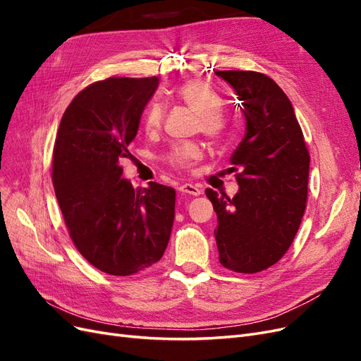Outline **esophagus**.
I'll list each match as a JSON object with an SVG mask.
<instances>
[{
	"mask_svg": "<svg viewBox=\"0 0 361 361\" xmlns=\"http://www.w3.org/2000/svg\"><path fill=\"white\" fill-rule=\"evenodd\" d=\"M178 191L182 194H190V195H200L202 190L199 187H195L192 183H183L180 187H178Z\"/></svg>",
	"mask_w": 361,
	"mask_h": 361,
	"instance_id": "34e87169",
	"label": "esophagus"
}]
</instances>
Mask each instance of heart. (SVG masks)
<instances>
[{
  "label": "heart",
  "mask_w": 361,
  "mask_h": 361,
  "mask_svg": "<svg viewBox=\"0 0 361 361\" xmlns=\"http://www.w3.org/2000/svg\"><path fill=\"white\" fill-rule=\"evenodd\" d=\"M173 97L178 102L188 106L195 114H199L197 128L200 133L216 145L226 137L227 120L220 113L221 97L218 96L209 85L191 80L180 84ZM164 118V110L159 104H152L145 114L143 125L147 133H155L159 129ZM203 155L202 147L195 143L174 145L166 155L167 164L176 169H190L194 162H197Z\"/></svg>",
  "instance_id": "heart-1"
}]
</instances>
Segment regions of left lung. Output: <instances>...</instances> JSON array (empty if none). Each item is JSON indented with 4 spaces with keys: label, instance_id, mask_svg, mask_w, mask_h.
<instances>
[{
    "label": "left lung",
    "instance_id": "left-lung-1",
    "mask_svg": "<svg viewBox=\"0 0 361 361\" xmlns=\"http://www.w3.org/2000/svg\"><path fill=\"white\" fill-rule=\"evenodd\" d=\"M235 90L245 135L231 157L238 171L235 197L207 188L216 212L220 264L255 274L285 256L307 202L310 155L289 97L269 76L253 71H215Z\"/></svg>",
    "mask_w": 361,
    "mask_h": 361
}]
</instances>
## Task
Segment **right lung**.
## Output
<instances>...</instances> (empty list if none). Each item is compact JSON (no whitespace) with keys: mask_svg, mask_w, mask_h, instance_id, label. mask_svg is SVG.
<instances>
[{"mask_svg":"<svg viewBox=\"0 0 361 361\" xmlns=\"http://www.w3.org/2000/svg\"><path fill=\"white\" fill-rule=\"evenodd\" d=\"M157 76H111L85 87L64 111L54 143L52 183L73 245L110 276H133L167 248L176 191L133 188L120 159L137 135Z\"/></svg>","mask_w":361,"mask_h":361,"instance_id":"obj_1","label":"right lung"}]
</instances>
